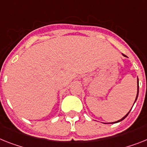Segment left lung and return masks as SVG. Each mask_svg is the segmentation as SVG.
Here are the masks:
<instances>
[{
  "instance_id": "1",
  "label": "left lung",
  "mask_w": 147,
  "mask_h": 147,
  "mask_svg": "<svg viewBox=\"0 0 147 147\" xmlns=\"http://www.w3.org/2000/svg\"><path fill=\"white\" fill-rule=\"evenodd\" d=\"M124 56H125V55H124ZM138 87H138V93H137V96H136V99H135V102H136L137 98H138V92H139V88H138ZM129 112H130V111H129ZM129 113H127V114L125 116V117H123L121 119H119V120H118V121H117V122H114V123H119V122H120V121H122V120H123V119H125V118L127 116H128V114H129Z\"/></svg>"
}]
</instances>
